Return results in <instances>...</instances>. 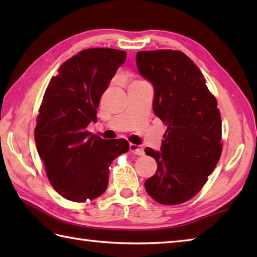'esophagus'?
Wrapping results in <instances>:
<instances>
[{
  "label": "esophagus",
  "instance_id": "34e87169",
  "mask_svg": "<svg viewBox=\"0 0 257 257\" xmlns=\"http://www.w3.org/2000/svg\"><path fill=\"white\" fill-rule=\"evenodd\" d=\"M130 152L136 155H143L144 154V149L136 144H130Z\"/></svg>",
  "mask_w": 257,
  "mask_h": 257
}]
</instances>
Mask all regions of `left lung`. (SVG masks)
I'll return each instance as SVG.
<instances>
[{
	"mask_svg": "<svg viewBox=\"0 0 257 257\" xmlns=\"http://www.w3.org/2000/svg\"><path fill=\"white\" fill-rule=\"evenodd\" d=\"M136 63L153 85L155 115L168 125L161 152L145 149L158 163L146 191L164 205L185 203L205 185L222 152L217 102L198 67L180 51H141Z\"/></svg>",
	"mask_w": 257,
	"mask_h": 257,
	"instance_id": "1",
	"label": "left lung"
}]
</instances>
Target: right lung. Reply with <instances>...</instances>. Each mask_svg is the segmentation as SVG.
<instances>
[{"mask_svg": "<svg viewBox=\"0 0 257 257\" xmlns=\"http://www.w3.org/2000/svg\"><path fill=\"white\" fill-rule=\"evenodd\" d=\"M124 51L87 49L61 64L52 77L37 115L35 142L51 185L72 202L94 199L106 190L108 167L129 150L125 139H102L87 132L97 121L99 99Z\"/></svg>", "mask_w": 257, "mask_h": 257, "instance_id": "1", "label": "right lung"}]
</instances>
